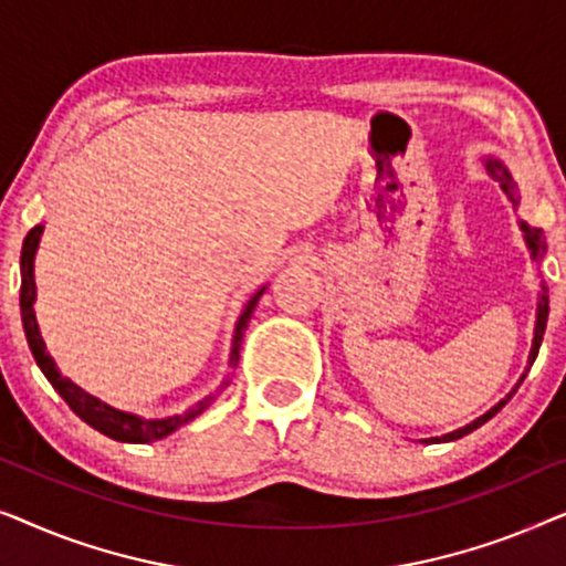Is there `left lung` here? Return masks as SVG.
<instances>
[{
	"instance_id": "left-lung-1",
	"label": "left lung",
	"mask_w": 566,
	"mask_h": 566,
	"mask_svg": "<svg viewBox=\"0 0 566 566\" xmlns=\"http://www.w3.org/2000/svg\"><path fill=\"white\" fill-rule=\"evenodd\" d=\"M482 161H484L486 172H490V177H494V180L500 182L502 192H505L507 200H510V203H513V208H515V206H517V185H515V180H513V175H510V169H507L505 165H502L500 159H494V157H484ZM517 223H521V231H523L525 247H528V250H531V260L541 262V260H544V252H546L544 231L536 229V227H528V223H525V221H517ZM546 319H548V289H546V283L541 281V291H538V306H536V327H533V345H531V353H528V368H525V374H528L531 366H533V360H536V355H538L541 339H544V332H546ZM525 374H523L521 378H517L515 389L510 391L505 399H500L497 405H494L492 409H486L484 415H479L476 420H471L469 424H463V428L453 430V432H446V436H440V438H424L422 443H448V440H459V438H463V436H469L471 430L482 428V424H484L486 420H492V417L497 415L500 409L507 405L510 397H513V394L517 391V386L523 384Z\"/></svg>"
}]
</instances>
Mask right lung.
Segmentation results:
<instances>
[{"label":"right lung","instance_id":"obj_1","mask_svg":"<svg viewBox=\"0 0 566 566\" xmlns=\"http://www.w3.org/2000/svg\"><path fill=\"white\" fill-rule=\"evenodd\" d=\"M41 234H43V223H38L28 231L25 242H22V254H20V312H22V329H25V337H28V345H30V353H33V358L38 363V368L43 370V376L49 378V384L53 389L59 391V397L66 401L69 407H72V412L80 417L90 424V428H95L97 432H103V436L113 438V440H120V443H154V440H161L167 438L169 432H175L177 428H182V424H188L190 420H196L200 412H206L208 407L213 405V399L219 397V391L223 386H229L231 376H227L221 381V386L216 391L208 394L200 401H196L190 409H185L180 415H169V417H142L136 412H126V409H115L107 405V401L92 397L90 391H84L82 386H76L72 378H66L61 374L56 360L51 358L49 350H45V343L41 337V327H38V319H35V252H38V244H41ZM268 285H260L258 291L252 293L250 301H247L242 314H239V319L234 324V337H231V353H229V368H234L239 363V347H242V337H244V329L247 324L252 319V312L254 306H258V301L262 293H265Z\"/></svg>","mask_w":566,"mask_h":566}]
</instances>
